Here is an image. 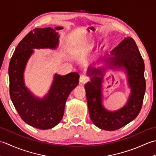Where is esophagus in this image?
I'll list each match as a JSON object with an SVG mask.
<instances>
[{
	"instance_id": "34e87169",
	"label": "esophagus",
	"mask_w": 156,
	"mask_h": 156,
	"mask_svg": "<svg viewBox=\"0 0 156 156\" xmlns=\"http://www.w3.org/2000/svg\"><path fill=\"white\" fill-rule=\"evenodd\" d=\"M88 81V78L84 75H81L80 76V82L82 84H84Z\"/></svg>"
}]
</instances>
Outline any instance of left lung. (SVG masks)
<instances>
[{
    "mask_svg": "<svg viewBox=\"0 0 156 156\" xmlns=\"http://www.w3.org/2000/svg\"><path fill=\"white\" fill-rule=\"evenodd\" d=\"M111 54L112 56L104 58V61L115 69L124 68L127 74L131 94L127 104L113 112L104 108L101 89L103 74L101 69H88V74L94 76L91 82L84 86L91 120L97 127L107 131L117 130L137 117L143 105L145 92L144 59L133 39L130 37L125 38L112 49ZM95 75H100L101 77Z\"/></svg>",
    "mask_w": 156,
    "mask_h": 156,
    "instance_id": "1",
    "label": "left lung"
}]
</instances>
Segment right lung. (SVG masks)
I'll list each match as a JSON object with an SVG mask.
<instances>
[{
	"label": "right lung",
	"mask_w": 156,
	"mask_h": 156,
	"mask_svg": "<svg viewBox=\"0 0 156 156\" xmlns=\"http://www.w3.org/2000/svg\"><path fill=\"white\" fill-rule=\"evenodd\" d=\"M57 27L36 28L19 42L9 66V92L20 117L26 123L39 129H48L57 125L63 118L69 94L79 83V74L72 72L65 76L55 74L48 94L43 98L34 97L25 87L23 73L33 49H55L58 45Z\"/></svg>",
	"instance_id": "obj_1"
}]
</instances>
